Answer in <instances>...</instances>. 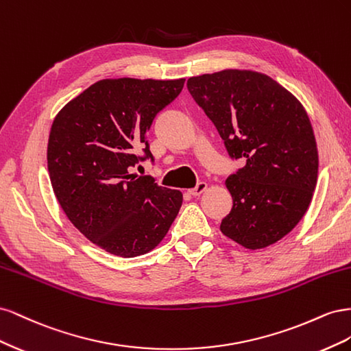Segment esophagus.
<instances>
[{"label":"esophagus","mask_w":351,"mask_h":351,"mask_svg":"<svg viewBox=\"0 0 351 351\" xmlns=\"http://www.w3.org/2000/svg\"><path fill=\"white\" fill-rule=\"evenodd\" d=\"M208 189V184L206 183H204V182H200L195 189H192V190H189V193L192 195V196H200L202 193L205 192V190Z\"/></svg>","instance_id":"1"}]
</instances>
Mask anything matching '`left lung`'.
Segmentation results:
<instances>
[{
  "label": "left lung",
  "mask_w": 351,
  "mask_h": 351,
  "mask_svg": "<svg viewBox=\"0 0 351 351\" xmlns=\"http://www.w3.org/2000/svg\"><path fill=\"white\" fill-rule=\"evenodd\" d=\"M187 89L243 168L226 180L232 197L221 232L256 250L299 224L317 180V147L300 101L263 73L228 69L190 77Z\"/></svg>",
  "instance_id": "obj_1"
}]
</instances>
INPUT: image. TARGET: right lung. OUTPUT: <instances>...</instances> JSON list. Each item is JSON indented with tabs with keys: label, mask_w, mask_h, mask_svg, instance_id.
<instances>
[{
	"label": "right lung",
	"mask_w": 351,
	"mask_h": 351,
	"mask_svg": "<svg viewBox=\"0 0 351 351\" xmlns=\"http://www.w3.org/2000/svg\"><path fill=\"white\" fill-rule=\"evenodd\" d=\"M186 79H104L56 115L48 139L52 190L71 224L98 247L134 258L155 249L171 227L183 193L130 167L154 156L146 134ZM145 146V157L134 149Z\"/></svg>",
	"instance_id": "right-lung-1"
}]
</instances>
